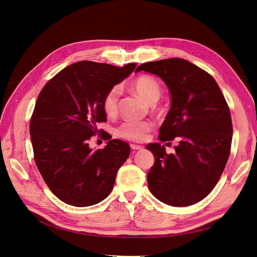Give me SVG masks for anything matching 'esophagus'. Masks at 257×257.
Instances as JSON below:
<instances>
[{"mask_svg": "<svg viewBox=\"0 0 257 257\" xmlns=\"http://www.w3.org/2000/svg\"><path fill=\"white\" fill-rule=\"evenodd\" d=\"M131 148H132V150H142L144 147H143V146H139V145L132 144V145H131Z\"/></svg>", "mask_w": 257, "mask_h": 257, "instance_id": "34e87169", "label": "esophagus"}]
</instances>
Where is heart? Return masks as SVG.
Wrapping results in <instances>:
<instances>
[{"label": "heart", "mask_w": 257, "mask_h": 257, "mask_svg": "<svg viewBox=\"0 0 257 257\" xmlns=\"http://www.w3.org/2000/svg\"><path fill=\"white\" fill-rule=\"evenodd\" d=\"M130 88L149 105L157 103L161 96L160 84L151 76L137 77L131 82ZM118 99L119 89L116 87L111 88L105 94L102 106L108 116H113L118 112ZM152 127L153 124L150 121H128L121 124L116 130V135L131 142H143Z\"/></svg>", "instance_id": "b5f03b06"}]
</instances>
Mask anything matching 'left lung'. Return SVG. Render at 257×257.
<instances>
[{
  "label": "left lung",
  "instance_id": "obj_1",
  "mask_svg": "<svg viewBox=\"0 0 257 257\" xmlns=\"http://www.w3.org/2000/svg\"><path fill=\"white\" fill-rule=\"evenodd\" d=\"M141 71L159 76L172 96L159 139L179 137L174 154H167L159 143L147 145L154 155L147 176L149 190L169 206L196 204L213 190L229 157L232 125L228 105L213 77L184 59L147 62L135 72Z\"/></svg>",
  "mask_w": 257,
  "mask_h": 257
}]
</instances>
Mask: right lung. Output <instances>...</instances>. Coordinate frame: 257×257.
I'll use <instances>...</instances> for the list:
<instances>
[{
    "label": "right lung",
    "instance_id": "right-lung-1",
    "mask_svg": "<svg viewBox=\"0 0 257 257\" xmlns=\"http://www.w3.org/2000/svg\"><path fill=\"white\" fill-rule=\"evenodd\" d=\"M135 67L136 63L119 67L77 62L51 78L38 95L30 122L35 164L50 191L65 204L88 207L110 194L130 146L112 139L93 151L88 143L97 133V123L107 118L105 94Z\"/></svg>",
    "mask_w": 257,
    "mask_h": 257
}]
</instances>
